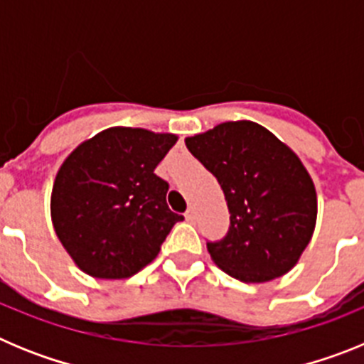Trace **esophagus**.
Returning a JSON list of instances; mask_svg holds the SVG:
<instances>
[{"label":"esophagus","instance_id":"obj_1","mask_svg":"<svg viewBox=\"0 0 364 364\" xmlns=\"http://www.w3.org/2000/svg\"><path fill=\"white\" fill-rule=\"evenodd\" d=\"M186 220L188 222L195 220V210H193V208H189V210L186 211Z\"/></svg>","mask_w":364,"mask_h":364}]
</instances>
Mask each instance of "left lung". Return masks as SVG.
<instances>
[{"label":"left lung","instance_id":"obj_1","mask_svg":"<svg viewBox=\"0 0 364 364\" xmlns=\"http://www.w3.org/2000/svg\"><path fill=\"white\" fill-rule=\"evenodd\" d=\"M186 146L218 180L231 215L226 237L208 242L215 264L242 282L290 272L317 220L314 180L297 154L250 120L218 124Z\"/></svg>","mask_w":364,"mask_h":364}]
</instances>
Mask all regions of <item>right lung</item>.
I'll return each instance as SVG.
<instances>
[{
    "mask_svg": "<svg viewBox=\"0 0 364 364\" xmlns=\"http://www.w3.org/2000/svg\"><path fill=\"white\" fill-rule=\"evenodd\" d=\"M171 133L111 127L80 144L58 169L50 217L74 264L96 279H127L159 255L182 215L167 208L169 184L154 167Z\"/></svg>",
    "mask_w": 364,
    "mask_h": 364,
    "instance_id": "1",
    "label": "right lung"
}]
</instances>
